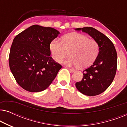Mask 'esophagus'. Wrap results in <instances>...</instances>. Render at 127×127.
I'll return each mask as SVG.
<instances>
[{
    "label": "esophagus",
    "mask_w": 127,
    "mask_h": 127,
    "mask_svg": "<svg viewBox=\"0 0 127 127\" xmlns=\"http://www.w3.org/2000/svg\"><path fill=\"white\" fill-rule=\"evenodd\" d=\"M67 69H68V70L70 71V72H74V71H75V70H74V69H71V68H67Z\"/></svg>",
    "instance_id": "obj_1"
}]
</instances>
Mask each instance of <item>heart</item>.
<instances>
[{
  "label": "heart",
  "instance_id": "1",
  "mask_svg": "<svg viewBox=\"0 0 127 127\" xmlns=\"http://www.w3.org/2000/svg\"><path fill=\"white\" fill-rule=\"evenodd\" d=\"M52 56L60 63L68 55L70 57L64 61L67 66H76L80 68L89 66L95 61L99 53L98 44L86 35L73 33L64 37L62 41L54 40L50 46Z\"/></svg>",
  "mask_w": 127,
  "mask_h": 127
}]
</instances>
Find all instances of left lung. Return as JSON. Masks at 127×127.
I'll use <instances>...</instances> for the list:
<instances>
[{"label": "left lung", "instance_id": "8db88e82", "mask_svg": "<svg viewBox=\"0 0 127 127\" xmlns=\"http://www.w3.org/2000/svg\"><path fill=\"white\" fill-rule=\"evenodd\" d=\"M86 32L98 44L99 53L93 65L83 71L82 80L76 83L77 89L87 96L101 94L110 86L116 75L117 55L113 43L105 34L92 27L75 29Z\"/></svg>", "mask_w": 127, "mask_h": 127}]
</instances>
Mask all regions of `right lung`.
<instances>
[{
    "label": "right lung",
    "instance_id": "add662e5",
    "mask_svg": "<svg viewBox=\"0 0 127 127\" xmlns=\"http://www.w3.org/2000/svg\"><path fill=\"white\" fill-rule=\"evenodd\" d=\"M60 33L34 25L15 36L10 48L9 66L17 83L28 91L47 88L62 66L50 57V43Z\"/></svg>",
    "mask_w": 127,
    "mask_h": 127
}]
</instances>
